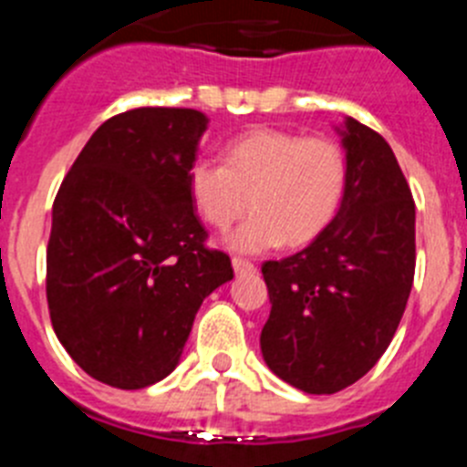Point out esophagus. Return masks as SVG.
<instances>
[{
    "label": "esophagus",
    "mask_w": 467,
    "mask_h": 467,
    "mask_svg": "<svg viewBox=\"0 0 467 467\" xmlns=\"http://www.w3.org/2000/svg\"><path fill=\"white\" fill-rule=\"evenodd\" d=\"M231 266H234V271H236L238 275L254 274V271H257V266H254L253 262H247V259H243V257H234V259H231Z\"/></svg>",
    "instance_id": "obj_1"
}]
</instances>
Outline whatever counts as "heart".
Returning a JSON list of instances; mask_svg holds the SVG:
<instances>
[{
	"instance_id": "1",
	"label": "heart",
	"mask_w": 467,
	"mask_h": 467,
	"mask_svg": "<svg viewBox=\"0 0 467 467\" xmlns=\"http://www.w3.org/2000/svg\"><path fill=\"white\" fill-rule=\"evenodd\" d=\"M348 184V159L332 138H306L280 128H257L226 144L224 166L193 161L187 187L198 214L214 229H229L238 253H264L316 241L337 217Z\"/></svg>"
}]
</instances>
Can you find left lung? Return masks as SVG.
Here are the masks:
<instances>
[{"label":"left lung","instance_id":"8db88e82","mask_svg":"<svg viewBox=\"0 0 467 467\" xmlns=\"http://www.w3.org/2000/svg\"><path fill=\"white\" fill-rule=\"evenodd\" d=\"M337 130L348 159L339 213L301 253L262 266L271 299L264 362L311 395L339 393L377 365L416 266L414 198L390 144L350 117Z\"/></svg>","mask_w":467,"mask_h":467}]
</instances>
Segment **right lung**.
Wrapping results in <instances>:
<instances>
[{"mask_svg":"<svg viewBox=\"0 0 467 467\" xmlns=\"http://www.w3.org/2000/svg\"><path fill=\"white\" fill-rule=\"evenodd\" d=\"M203 111L140 107L107 119L53 203L47 299L57 341L88 377L140 390L180 362L205 296L234 278L205 247L187 172Z\"/></svg>","mask_w":467,"mask_h":467,"instance_id":"1","label":"right lung"}]
</instances>
